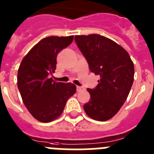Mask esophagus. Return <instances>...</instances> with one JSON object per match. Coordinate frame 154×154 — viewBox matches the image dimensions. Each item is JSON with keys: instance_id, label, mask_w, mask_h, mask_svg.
<instances>
[{"instance_id": "obj_1", "label": "esophagus", "mask_w": 154, "mask_h": 154, "mask_svg": "<svg viewBox=\"0 0 154 154\" xmlns=\"http://www.w3.org/2000/svg\"><path fill=\"white\" fill-rule=\"evenodd\" d=\"M83 90H85V88H83V87H79V86L77 87V91L80 92V91H82Z\"/></svg>"}]
</instances>
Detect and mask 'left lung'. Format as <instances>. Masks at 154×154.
<instances>
[{
  "mask_svg": "<svg viewBox=\"0 0 154 154\" xmlns=\"http://www.w3.org/2000/svg\"><path fill=\"white\" fill-rule=\"evenodd\" d=\"M75 42L91 71L100 76L97 87L87 89L91 98L84 109L93 119L107 121L126 101L134 80V64L125 49L105 36L75 35Z\"/></svg>",
  "mask_w": 154,
  "mask_h": 154,
  "instance_id": "left-lung-1",
  "label": "left lung"
}]
</instances>
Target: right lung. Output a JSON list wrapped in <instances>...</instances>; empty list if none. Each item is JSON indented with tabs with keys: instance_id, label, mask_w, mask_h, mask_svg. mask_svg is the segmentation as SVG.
<instances>
[{
	"instance_id": "obj_1",
	"label": "right lung",
	"mask_w": 154,
	"mask_h": 154,
	"mask_svg": "<svg viewBox=\"0 0 154 154\" xmlns=\"http://www.w3.org/2000/svg\"><path fill=\"white\" fill-rule=\"evenodd\" d=\"M73 35L42 38L26 54L18 71V88L26 109L41 122L61 116L66 101L76 93L71 83L55 82L48 76L55 72L58 53L73 42Z\"/></svg>"
}]
</instances>
